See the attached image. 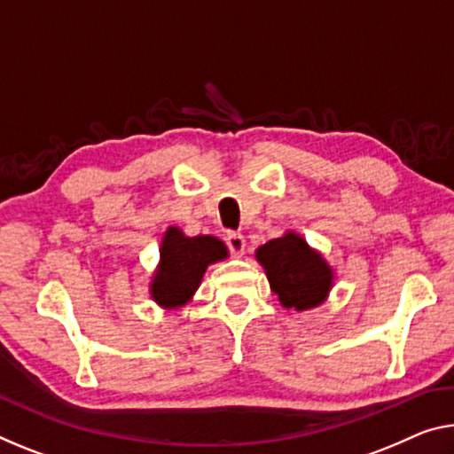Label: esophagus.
I'll return each instance as SVG.
<instances>
[{
    "label": "esophagus",
    "instance_id": "1",
    "mask_svg": "<svg viewBox=\"0 0 454 454\" xmlns=\"http://www.w3.org/2000/svg\"><path fill=\"white\" fill-rule=\"evenodd\" d=\"M226 244H228L230 254L240 258L244 254V248H247V239H244V236L239 232H230L226 236Z\"/></svg>",
    "mask_w": 454,
    "mask_h": 454
}]
</instances>
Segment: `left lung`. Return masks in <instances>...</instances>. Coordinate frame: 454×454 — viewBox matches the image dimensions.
<instances>
[{"mask_svg": "<svg viewBox=\"0 0 454 454\" xmlns=\"http://www.w3.org/2000/svg\"><path fill=\"white\" fill-rule=\"evenodd\" d=\"M256 261L264 266L270 289L286 309L307 311L317 307L333 286V270L325 258L294 232L262 244Z\"/></svg>", "mask_w": 454, "mask_h": 454, "instance_id": "left-lung-1", "label": "left lung"}]
</instances>
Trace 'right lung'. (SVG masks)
Wrapping results in <instances>:
<instances>
[{"mask_svg": "<svg viewBox=\"0 0 454 454\" xmlns=\"http://www.w3.org/2000/svg\"><path fill=\"white\" fill-rule=\"evenodd\" d=\"M228 256L226 244L214 236H185L182 230H165L160 264L149 283L151 299L163 309H177L190 303L198 291L206 269Z\"/></svg>", "mask_w": 454, "mask_h": 454, "instance_id": "obj_1", "label": "right lung"}]
</instances>
